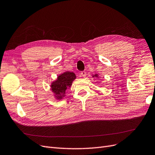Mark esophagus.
I'll return each mask as SVG.
<instances>
[{"label":"esophagus","instance_id":"esophagus-1","mask_svg":"<svg viewBox=\"0 0 155 155\" xmlns=\"http://www.w3.org/2000/svg\"><path fill=\"white\" fill-rule=\"evenodd\" d=\"M81 74L82 77H86V74H86V71H81Z\"/></svg>","mask_w":155,"mask_h":155}]
</instances>
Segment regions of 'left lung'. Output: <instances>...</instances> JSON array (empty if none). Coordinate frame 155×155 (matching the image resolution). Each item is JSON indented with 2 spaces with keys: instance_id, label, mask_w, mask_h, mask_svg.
Wrapping results in <instances>:
<instances>
[{
  "instance_id": "left-lung-1",
  "label": "left lung",
  "mask_w": 155,
  "mask_h": 155,
  "mask_svg": "<svg viewBox=\"0 0 155 155\" xmlns=\"http://www.w3.org/2000/svg\"><path fill=\"white\" fill-rule=\"evenodd\" d=\"M93 77H95V78H98V74H94V75H93Z\"/></svg>"
}]
</instances>
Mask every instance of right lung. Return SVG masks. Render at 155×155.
Instances as JSON below:
<instances>
[{
  "label": "right lung",
  "instance_id": "right-lung-1",
  "mask_svg": "<svg viewBox=\"0 0 155 155\" xmlns=\"http://www.w3.org/2000/svg\"><path fill=\"white\" fill-rule=\"evenodd\" d=\"M76 75L73 72L66 71L58 76L55 81L51 84V90L54 93L55 99L61 101L66 96L67 89L70 87L73 81L76 79Z\"/></svg>",
  "mask_w": 155,
  "mask_h": 155
}]
</instances>
